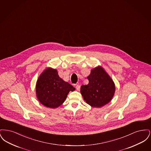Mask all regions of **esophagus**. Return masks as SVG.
<instances>
[{
	"label": "esophagus",
	"instance_id": "1",
	"mask_svg": "<svg viewBox=\"0 0 151 151\" xmlns=\"http://www.w3.org/2000/svg\"><path fill=\"white\" fill-rule=\"evenodd\" d=\"M76 89H77L78 91H79L80 89V86L79 85V84H77V85L76 86Z\"/></svg>",
	"mask_w": 151,
	"mask_h": 151
}]
</instances>
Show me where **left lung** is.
<instances>
[{"label": "left lung", "mask_w": 151, "mask_h": 151, "mask_svg": "<svg viewBox=\"0 0 151 151\" xmlns=\"http://www.w3.org/2000/svg\"><path fill=\"white\" fill-rule=\"evenodd\" d=\"M89 83L81 86L80 92L86 103L92 107L100 108L109 103L115 92L113 81L104 69H93L87 77Z\"/></svg>", "instance_id": "1"}]
</instances>
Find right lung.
I'll return each mask as SVG.
<instances>
[{
	"instance_id": "1",
	"label": "right lung",
	"mask_w": 151,
	"mask_h": 151,
	"mask_svg": "<svg viewBox=\"0 0 151 151\" xmlns=\"http://www.w3.org/2000/svg\"><path fill=\"white\" fill-rule=\"evenodd\" d=\"M75 88L61 79L56 70L49 68L40 76L36 84V94L44 106L57 108L62 105L69 93Z\"/></svg>"
}]
</instances>
